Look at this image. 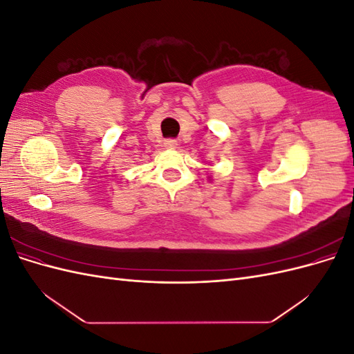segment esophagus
<instances>
[{
    "label": "esophagus",
    "mask_w": 354,
    "mask_h": 354,
    "mask_svg": "<svg viewBox=\"0 0 354 354\" xmlns=\"http://www.w3.org/2000/svg\"><path fill=\"white\" fill-rule=\"evenodd\" d=\"M164 147L176 149L177 147V140H174V138H167V140L164 142Z\"/></svg>",
    "instance_id": "obj_1"
}]
</instances>
